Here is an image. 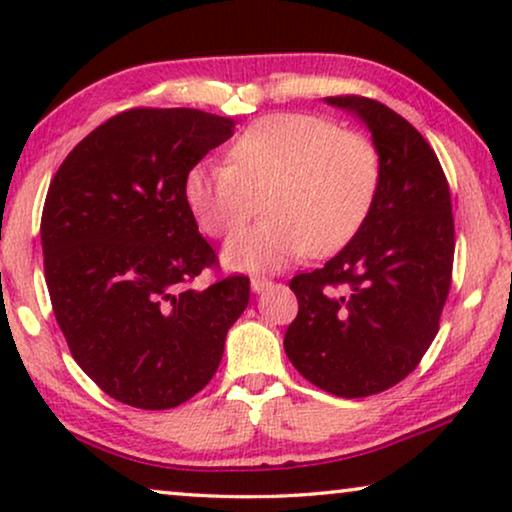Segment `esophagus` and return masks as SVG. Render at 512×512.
Returning <instances> with one entry per match:
<instances>
[{
    "mask_svg": "<svg viewBox=\"0 0 512 512\" xmlns=\"http://www.w3.org/2000/svg\"><path fill=\"white\" fill-rule=\"evenodd\" d=\"M268 286H272L270 279H265V277H251V291L261 293V291L268 289Z\"/></svg>",
    "mask_w": 512,
    "mask_h": 512,
    "instance_id": "obj_1",
    "label": "esophagus"
}]
</instances>
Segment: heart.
<instances>
[{"label": "heart", "instance_id": "obj_1", "mask_svg": "<svg viewBox=\"0 0 512 512\" xmlns=\"http://www.w3.org/2000/svg\"><path fill=\"white\" fill-rule=\"evenodd\" d=\"M380 151L366 135L314 114H270L228 146V165H198L184 195L209 237H228L263 198L265 219L228 242L237 270H277L312 254H331L356 235L380 188Z\"/></svg>", "mask_w": 512, "mask_h": 512}]
</instances>
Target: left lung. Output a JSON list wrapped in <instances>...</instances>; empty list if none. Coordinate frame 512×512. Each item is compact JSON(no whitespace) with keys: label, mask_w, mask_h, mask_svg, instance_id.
I'll return each instance as SVG.
<instances>
[{"label":"left lung","mask_w":512,"mask_h":512,"mask_svg":"<svg viewBox=\"0 0 512 512\" xmlns=\"http://www.w3.org/2000/svg\"><path fill=\"white\" fill-rule=\"evenodd\" d=\"M326 102L373 132L380 188L352 242L289 282L298 317L284 349L314 387L363 398L405 380L436 338L452 284V198L429 142L394 109L361 95Z\"/></svg>","instance_id":"obj_1"}]
</instances>
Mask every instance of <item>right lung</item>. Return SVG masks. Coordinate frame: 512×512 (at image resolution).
<instances>
[{"label": "right lung", "instance_id": "right-lung-1", "mask_svg": "<svg viewBox=\"0 0 512 512\" xmlns=\"http://www.w3.org/2000/svg\"><path fill=\"white\" fill-rule=\"evenodd\" d=\"M233 118L137 107L69 151L41 214L53 314L83 373L116 401L177 408L207 387L249 277L191 289L219 258L198 233L188 172L233 135Z\"/></svg>", "mask_w": 512, "mask_h": 512}]
</instances>
